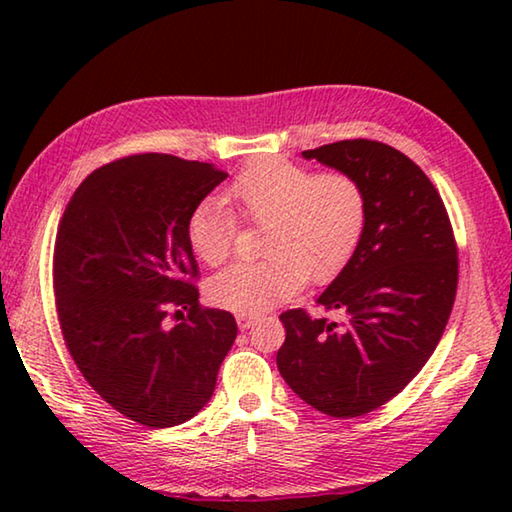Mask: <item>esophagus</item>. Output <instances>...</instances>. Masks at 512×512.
I'll return each mask as SVG.
<instances>
[{"label":"esophagus","mask_w":512,"mask_h":512,"mask_svg":"<svg viewBox=\"0 0 512 512\" xmlns=\"http://www.w3.org/2000/svg\"><path fill=\"white\" fill-rule=\"evenodd\" d=\"M255 320H257V316H253V314H239L237 316V325H239L241 332H246V329H250V325H253Z\"/></svg>","instance_id":"esophagus-1"}]
</instances>
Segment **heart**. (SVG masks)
<instances>
[{"instance_id":"heart-1","label":"heart","mask_w":512,"mask_h":512,"mask_svg":"<svg viewBox=\"0 0 512 512\" xmlns=\"http://www.w3.org/2000/svg\"><path fill=\"white\" fill-rule=\"evenodd\" d=\"M223 201L241 219L264 223L259 262H239L216 273L207 296L223 309L259 314L289 300L311 282L339 275L366 228V196L348 173H314L282 158H264L225 187ZM187 237L198 259L216 266L235 248L237 219L216 198L194 207Z\"/></svg>"}]
</instances>
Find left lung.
<instances>
[{"instance_id":"obj_1","label":"left lung","mask_w":512,"mask_h":512,"mask_svg":"<svg viewBox=\"0 0 512 512\" xmlns=\"http://www.w3.org/2000/svg\"><path fill=\"white\" fill-rule=\"evenodd\" d=\"M302 158L357 180L366 228L316 300L343 320L284 311L277 370L316 411L357 418L393 400L436 350L456 298L458 250L438 189L393 146L343 140Z\"/></svg>"}]
</instances>
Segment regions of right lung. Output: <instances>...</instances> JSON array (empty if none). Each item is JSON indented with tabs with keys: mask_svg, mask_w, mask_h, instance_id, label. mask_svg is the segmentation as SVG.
Here are the masks:
<instances>
[{
	"mask_svg": "<svg viewBox=\"0 0 512 512\" xmlns=\"http://www.w3.org/2000/svg\"><path fill=\"white\" fill-rule=\"evenodd\" d=\"M225 178L207 162L128 155L92 171L58 225L54 291L67 350L94 391L144 427L194 418L237 339L230 311L198 305L187 237L189 214ZM171 306L188 309L173 328Z\"/></svg>",
	"mask_w": 512,
	"mask_h": 512,
	"instance_id": "add662e5",
	"label": "right lung"
}]
</instances>
